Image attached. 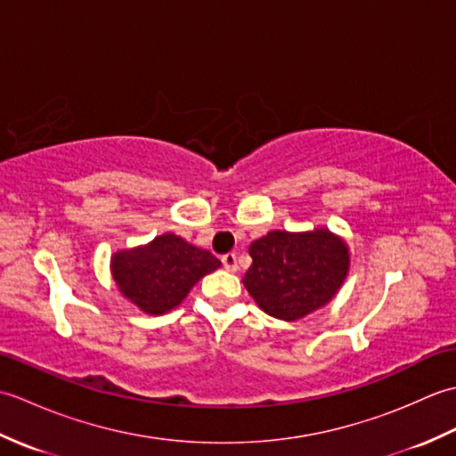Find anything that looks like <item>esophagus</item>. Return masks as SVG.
I'll return each instance as SVG.
<instances>
[{"label": "esophagus", "instance_id": "esophagus-1", "mask_svg": "<svg viewBox=\"0 0 456 456\" xmlns=\"http://www.w3.org/2000/svg\"><path fill=\"white\" fill-rule=\"evenodd\" d=\"M221 263H223V266H225V270H229V273H237L239 265H237V255L235 253L223 255L221 256Z\"/></svg>", "mask_w": 456, "mask_h": 456}]
</instances>
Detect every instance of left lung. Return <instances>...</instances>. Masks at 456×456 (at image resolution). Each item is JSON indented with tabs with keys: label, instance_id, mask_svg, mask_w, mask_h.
Listing matches in <instances>:
<instances>
[{
	"label": "left lung",
	"instance_id": "1",
	"mask_svg": "<svg viewBox=\"0 0 456 456\" xmlns=\"http://www.w3.org/2000/svg\"><path fill=\"white\" fill-rule=\"evenodd\" d=\"M253 265L243 284L265 314L296 322L333 299L343 286L351 256L329 229L304 233L270 231L248 247Z\"/></svg>",
	"mask_w": 456,
	"mask_h": 456
}]
</instances>
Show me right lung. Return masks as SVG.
<instances>
[{
    "label": "right lung",
    "mask_w": 456,
    "mask_h": 456,
    "mask_svg": "<svg viewBox=\"0 0 456 456\" xmlns=\"http://www.w3.org/2000/svg\"><path fill=\"white\" fill-rule=\"evenodd\" d=\"M219 266V258L209 250L193 247L174 233L118 250L111 256V274L119 292L149 315L178 307L198 280Z\"/></svg>",
    "instance_id": "add662e5"
}]
</instances>
